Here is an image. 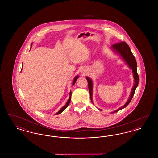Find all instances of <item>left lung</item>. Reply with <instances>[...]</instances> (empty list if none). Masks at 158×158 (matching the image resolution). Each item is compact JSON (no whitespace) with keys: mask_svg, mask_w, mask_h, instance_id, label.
<instances>
[{"mask_svg":"<svg viewBox=\"0 0 158 158\" xmlns=\"http://www.w3.org/2000/svg\"><path fill=\"white\" fill-rule=\"evenodd\" d=\"M111 48L114 51H115L117 54H118L119 55H120L121 57L123 58V59L124 60L126 63L127 64L128 66L130 67V69H132V72H133V77L135 79V83H134V86L132 88V90L131 92V94L130 96V98L128 99L127 102L123 105L122 107L120 108L119 109H118L116 111H114L113 113H117L118 111L121 110V109L126 107L128 104L130 102L131 99L133 98L135 92V89L137 86H138L139 84V75L137 74V63H136V60H135V57H134L133 53L131 52L129 46L127 44L124 42H120L118 43H116L114 44L111 46ZM86 79L88 81V88H89V94H90V99L91 101L92 102V86H93V84H92V81H91L89 77H86ZM101 111V110H100Z\"/></svg>","mask_w":158,"mask_h":158,"instance_id":"obj_1","label":"left lung"}]
</instances>
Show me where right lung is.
<instances>
[{
  "label": "right lung",
  "instance_id": "obj_1",
  "mask_svg": "<svg viewBox=\"0 0 158 158\" xmlns=\"http://www.w3.org/2000/svg\"><path fill=\"white\" fill-rule=\"evenodd\" d=\"M31 46H32V44H31ZM79 77V76H76L75 77V79H74V80H73V86L75 85V83L76 81V80L77 79V78ZM70 97H69V99H68V101H67V102H66V104L64 105V106H63L61 109H60V110L57 112V113H56L55 115H58V114H59L60 113H62L67 107H68V105L69 104V103H70V100H71V95H72V92H71V91L70 92Z\"/></svg>",
  "mask_w": 158,
  "mask_h": 158
}]
</instances>
